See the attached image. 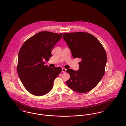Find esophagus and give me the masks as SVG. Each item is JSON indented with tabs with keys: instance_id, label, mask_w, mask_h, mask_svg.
Instances as JSON below:
<instances>
[{
	"instance_id": "34e87169",
	"label": "esophagus",
	"mask_w": 126,
	"mask_h": 126,
	"mask_svg": "<svg viewBox=\"0 0 126 126\" xmlns=\"http://www.w3.org/2000/svg\"><path fill=\"white\" fill-rule=\"evenodd\" d=\"M66 69L64 68H62V71L63 72H65L66 71Z\"/></svg>"
}]
</instances>
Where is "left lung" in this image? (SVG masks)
Returning <instances> with one entry per match:
<instances>
[{
    "label": "left lung",
    "instance_id": "8db88e82",
    "mask_svg": "<svg viewBox=\"0 0 126 126\" xmlns=\"http://www.w3.org/2000/svg\"><path fill=\"white\" fill-rule=\"evenodd\" d=\"M63 38L73 57L81 59L78 71L66 70L70 76L66 84L78 93L88 92L97 85L105 74L106 51L97 39L87 32L64 33Z\"/></svg>",
    "mask_w": 126,
    "mask_h": 126
}]
</instances>
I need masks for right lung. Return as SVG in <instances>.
<instances>
[{
	"label": "right lung",
	"instance_id": "obj_1",
	"mask_svg": "<svg viewBox=\"0 0 126 126\" xmlns=\"http://www.w3.org/2000/svg\"><path fill=\"white\" fill-rule=\"evenodd\" d=\"M58 34L43 31L28 39L21 47L18 56L17 73L24 87L31 94L41 96L53 87L54 79L60 74V67L45 65L48 61L56 43L62 37Z\"/></svg>",
	"mask_w": 126,
	"mask_h": 126
}]
</instances>
